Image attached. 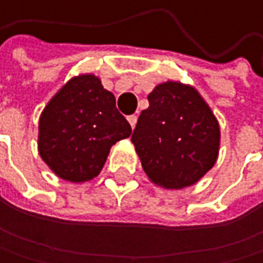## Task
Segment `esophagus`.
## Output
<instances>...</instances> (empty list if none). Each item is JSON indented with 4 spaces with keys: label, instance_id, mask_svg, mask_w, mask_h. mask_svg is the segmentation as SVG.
<instances>
[{
    "label": "esophagus",
    "instance_id": "obj_1",
    "mask_svg": "<svg viewBox=\"0 0 263 263\" xmlns=\"http://www.w3.org/2000/svg\"><path fill=\"white\" fill-rule=\"evenodd\" d=\"M127 121H129L130 127L134 129V126H136V123H137V117H136V115H129V117H127Z\"/></svg>",
    "mask_w": 263,
    "mask_h": 263
}]
</instances>
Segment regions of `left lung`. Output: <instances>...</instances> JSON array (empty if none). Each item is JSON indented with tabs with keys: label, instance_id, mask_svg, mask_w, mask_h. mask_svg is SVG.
<instances>
[{
	"label": "left lung",
	"instance_id": "8db88e82",
	"mask_svg": "<svg viewBox=\"0 0 263 263\" xmlns=\"http://www.w3.org/2000/svg\"><path fill=\"white\" fill-rule=\"evenodd\" d=\"M133 133L149 181L165 189L196 184L216 164L219 123L194 86L168 80L148 95Z\"/></svg>",
	"mask_w": 263,
	"mask_h": 263
}]
</instances>
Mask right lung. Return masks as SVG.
<instances>
[{
  "label": "right lung",
  "instance_id": "right-lung-1",
  "mask_svg": "<svg viewBox=\"0 0 263 263\" xmlns=\"http://www.w3.org/2000/svg\"><path fill=\"white\" fill-rule=\"evenodd\" d=\"M130 126L117 110L115 96L95 74L66 82L44 107L37 149L61 180L85 183L102 170L110 148L130 136Z\"/></svg>",
  "mask_w": 263,
  "mask_h": 263
}]
</instances>
